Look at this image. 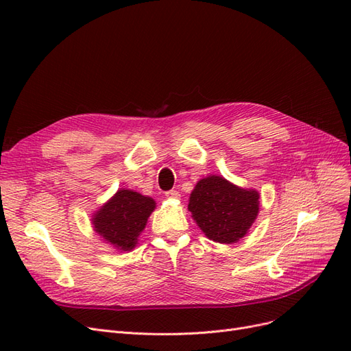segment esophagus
<instances>
[{"mask_svg":"<svg viewBox=\"0 0 351 351\" xmlns=\"http://www.w3.org/2000/svg\"><path fill=\"white\" fill-rule=\"evenodd\" d=\"M165 196L168 199H178L180 197V193L177 192V190H168V192H165Z\"/></svg>","mask_w":351,"mask_h":351,"instance_id":"obj_1","label":"esophagus"}]
</instances>
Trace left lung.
<instances>
[{
    "label": "left lung",
    "instance_id": "1",
    "mask_svg": "<svg viewBox=\"0 0 351 351\" xmlns=\"http://www.w3.org/2000/svg\"><path fill=\"white\" fill-rule=\"evenodd\" d=\"M189 210L208 239L234 243L256 219L259 193L240 189L219 176H209L190 195Z\"/></svg>",
    "mask_w": 351,
    "mask_h": 351
}]
</instances>
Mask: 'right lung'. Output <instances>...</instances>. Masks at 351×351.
<instances>
[{
	"instance_id": "add662e5",
	"label": "right lung",
	"mask_w": 351,
	"mask_h": 351,
	"mask_svg": "<svg viewBox=\"0 0 351 351\" xmlns=\"http://www.w3.org/2000/svg\"><path fill=\"white\" fill-rule=\"evenodd\" d=\"M155 209V200L133 190H119L93 218V228L119 250H132Z\"/></svg>"
}]
</instances>
